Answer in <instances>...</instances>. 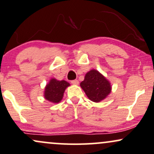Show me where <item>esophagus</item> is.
Listing matches in <instances>:
<instances>
[{
  "instance_id": "obj_1",
  "label": "esophagus",
  "mask_w": 154,
  "mask_h": 154,
  "mask_svg": "<svg viewBox=\"0 0 154 154\" xmlns=\"http://www.w3.org/2000/svg\"><path fill=\"white\" fill-rule=\"evenodd\" d=\"M79 81L78 80H73V81H71V84H73V85H78L79 84Z\"/></svg>"
}]
</instances>
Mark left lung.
<instances>
[{
  "mask_svg": "<svg viewBox=\"0 0 154 154\" xmlns=\"http://www.w3.org/2000/svg\"><path fill=\"white\" fill-rule=\"evenodd\" d=\"M81 87L90 100L99 102L109 94L112 86L109 81L98 70L92 69L86 74Z\"/></svg>",
  "mask_w": 154,
  "mask_h": 154,
  "instance_id": "1",
  "label": "left lung"
}]
</instances>
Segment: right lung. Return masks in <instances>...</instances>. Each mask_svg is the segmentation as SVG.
Listing matches in <instances>:
<instances>
[{
	"label": "right lung",
	"mask_w": 154,
	"mask_h": 154,
	"mask_svg": "<svg viewBox=\"0 0 154 154\" xmlns=\"http://www.w3.org/2000/svg\"><path fill=\"white\" fill-rule=\"evenodd\" d=\"M70 86L67 81H58L51 79L45 88L44 97L45 99L52 103H58L62 100L66 88Z\"/></svg>",
	"instance_id": "add662e5"
}]
</instances>
